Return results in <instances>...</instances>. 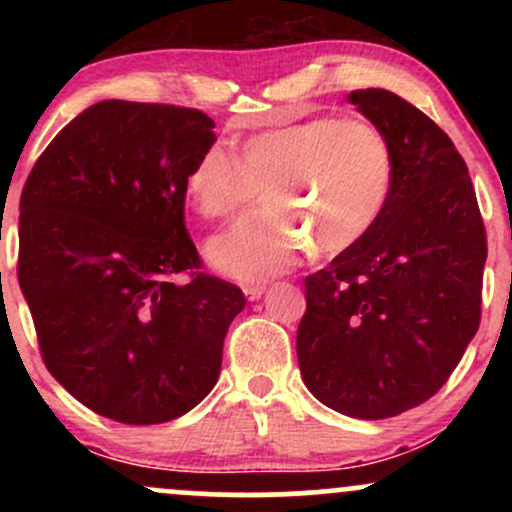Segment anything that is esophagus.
Returning <instances> with one entry per match:
<instances>
[{
    "mask_svg": "<svg viewBox=\"0 0 512 512\" xmlns=\"http://www.w3.org/2000/svg\"><path fill=\"white\" fill-rule=\"evenodd\" d=\"M264 291H267V286H264V284L243 286V293H245V298H248V301H257V298H262Z\"/></svg>",
    "mask_w": 512,
    "mask_h": 512,
    "instance_id": "obj_1",
    "label": "esophagus"
}]
</instances>
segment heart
Returning <instances> with one entry per match:
<instances>
[{
	"mask_svg": "<svg viewBox=\"0 0 512 512\" xmlns=\"http://www.w3.org/2000/svg\"><path fill=\"white\" fill-rule=\"evenodd\" d=\"M187 195L204 219L228 221L257 190L250 211L209 243V262L238 281H264L296 264L354 248L373 231L395 187V154L380 127L313 117L250 134L236 156L211 146L187 173Z\"/></svg>",
	"mask_w": 512,
	"mask_h": 512,
	"instance_id": "obj_1",
	"label": "heart"
}]
</instances>
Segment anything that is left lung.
Returning <instances> with one entry per match:
<instances>
[{
    "instance_id": "left-lung-1",
    "label": "left lung",
    "mask_w": 512,
    "mask_h": 512,
    "mask_svg": "<svg viewBox=\"0 0 512 512\" xmlns=\"http://www.w3.org/2000/svg\"><path fill=\"white\" fill-rule=\"evenodd\" d=\"M349 101L395 154L390 202L354 248L305 276L303 383L356 419H390L448 383L479 330L486 228L464 158L431 117L385 88Z\"/></svg>"
}]
</instances>
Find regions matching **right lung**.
Returning <instances> with one entry per match:
<instances>
[{"label": "right lung", "mask_w": 512, "mask_h": 512, "mask_svg": "<svg viewBox=\"0 0 512 512\" xmlns=\"http://www.w3.org/2000/svg\"><path fill=\"white\" fill-rule=\"evenodd\" d=\"M214 127L195 108L96 103L23 185L16 272L40 356L69 395L120 424L197 407L245 308L236 284L202 272L185 226L187 173Z\"/></svg>", "instance_id": "add662e5"}]
</instances>
